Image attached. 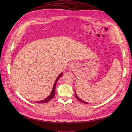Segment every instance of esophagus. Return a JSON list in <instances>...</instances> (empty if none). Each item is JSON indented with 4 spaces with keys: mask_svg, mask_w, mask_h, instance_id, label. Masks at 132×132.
<instances>
[{
    "mask_svg": "<svg viewBox=\"0 0 132 132\" xmlns=\"http://www.w3.org/2000/svg\"><path fill=\"white\" fill-rule=\"evenodd\" d=\"M75 67H76V65H75V64H74V63L71 64L70 65V69H71V70H73V71L75 70Z\"/></svg>",
    "mask_w": 132,
    "mask_h": 132,
    "instance_id": "esophagus-1",
    "label": "esophagus"
}]
</instances>
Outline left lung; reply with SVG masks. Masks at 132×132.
<instances>
[{"instance_id":"1","label":"left lung","mask_w":132,"mask_h":132,"mask_svg":"<svg viewBox=\"0 0 132 132\" xmlns=\"http://www.w3.org/2000/svg\"><path fill=\"white\" fill-rule=\"evenodd\" d=\"M75 97L77 98L79 101H80V102H82V103H85V104H88V103H87V102H85V101H82V100H81L79 97L78 96V95H77V93H76V92H75Z\"/></svg>"}]
</instances>
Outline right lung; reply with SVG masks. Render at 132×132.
<instances>
[{"label": "right lung", "mask_w": 132, "mask_h": 132, "mask_svg": "<svg viewBox=\"0 0 132 132\" xmlns=\"http://www.w3.org/2000/svg\"><path fill=\"white\" fill-rule=\"evenodd\" d=\"M62 75V73H61L58 77H57L56 80H55V82H54V86L53 87V89L52 90V92L50 94V95L48 96L47 98H46L45 100H43V101H38V102H36V103H47L48 102H49L51 99H52L53 98V97L55 95V85H56V84H57V82L58 81V79L61 77Z\"/></svg>", "instance_id": "1"}]
</instances>
